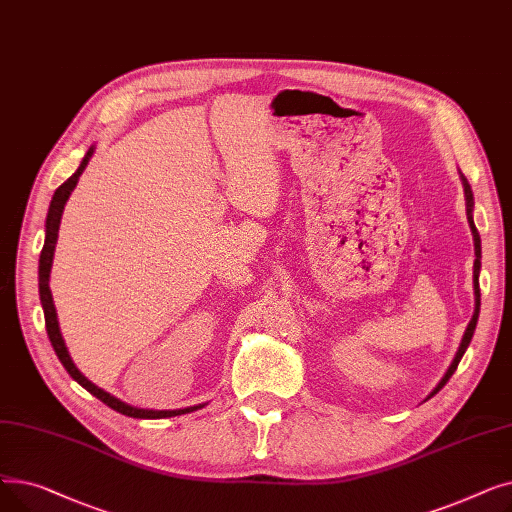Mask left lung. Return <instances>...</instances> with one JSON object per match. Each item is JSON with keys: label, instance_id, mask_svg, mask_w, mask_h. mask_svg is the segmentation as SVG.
<instances>
[{"label": "left lung", "instance_id": "1", "mask_svg": "<svg viewBox=\"0 0 512 512\" xmlns=\"http://www.w3.org/2000/svg\"><path fill=\"white\" fill-rule=\"evenodd\" d=\"M461 180H463V186H465V197H467V220H469V226H471V232H473V240H475V263H473V284H475V313H473V319L469 321V326H467V332H465V336H463V342H461V346H459V353H456V357H454V361H452V365L448 367V371H446V375L442 378V382L438 384V388H436V392L452 378V373L456 371V367H459V363H461V359H463V355H465V351H467V346H469V342H471V338H473V332H475V326H477V317H479V299H481V294H479V267H481V240H479V232H477V228H475V224H473V215H471V209H473V193H471V186H469V182H467V178L461 174Z\"/></svg>", "mask_w": 512, "mask_h": 512}]
</instances>
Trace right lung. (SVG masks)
<instances>
[{
  "mask_svg": "<svg viewBox=\"0 0 512 512\" xmlns=\"http://www.w3.org/2000/svg\"><path fill=\"white\" fill-rule=\"evenodd\" d=\"M93 155V147L87 151V155L80 161L78 170L62 184L58 186V191L53 193L49 211H47V222H45V245L41 251V259H39V297H41V305H43V313H45V328H47V336L51 340L53 351H56L58 359L62 361V365L66 367V371L72 375V378L87 388L93 396H97L101 402H105L107 407L126 415V417H137V419H166V417H176V415H184V413H191L201 409L199 407H186V409H178V411H147V409H137V407H130L126 402L118 400L116 396H112L110 392H105L101 388H97L95 384H91L83 373L76 369V365L72 363L68 351H66V344L64 338L60 334V326H58V313L56 307H53V299H51V290H49V272H51V263H53V251H56V242H58V232H60V220H62V211L64 205L70 197V193L74 191V186L78 182V176L83 174V170L87 168L89 159Z\"/></svg>",
  "mask_w": 512,
  "mask_h": 512,
  "instance_id": "1",
  "label": "right lung"
}]
</instances>
